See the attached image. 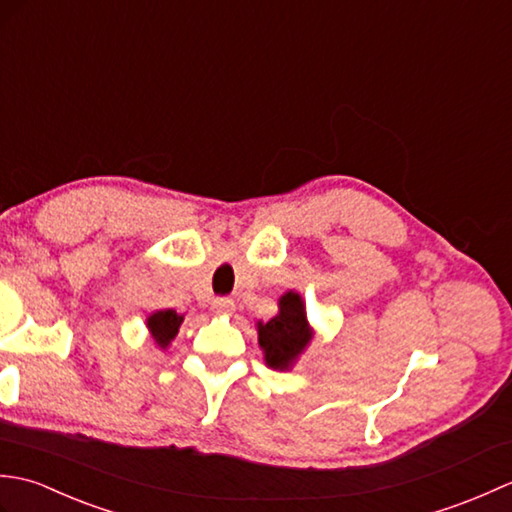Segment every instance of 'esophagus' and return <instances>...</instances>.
I'll return each instance as SVG.
<instances>
[{
    "instance_id": "esophagus-1",
    "label": "esophagus",
    "mask_w": 512,
    "mask_h": 512,
    "mask_svg": "<svg viewBox=\"0 0 512 512\" xmlns=\"http://www.w3.org/2000/svg\"><path fill=\"white\" fill-rule=\"evenodd\" d=\"M213 310L220 314H231L235 310V301L231 297H217L213 301Z\"/></svg>"
}]
</instances>
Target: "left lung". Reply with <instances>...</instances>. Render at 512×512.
Here are the masks:
<instances>
[{
    "label": "left lung",
    "instance_id": "obj_1",
    "mask_svg": "<svg viewBox=\"0 0 512 512\" xmlns=\"http://www.w3.org/2000/svg\"><path fill=\"white\" fill-rule=\"evenodd\" d=\"M259 347L264 361L273 369H290L297 356L312 341V328L299 292L290 290L279 299V314L270 321H257Z\"/></svg>",
    "mask_w": 512,
    "mask_h": 512
}]
</instances>
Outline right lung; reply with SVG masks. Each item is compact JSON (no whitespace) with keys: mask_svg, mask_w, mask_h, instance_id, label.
I'll return each instance as SVG.
<instances>
[{"mask_svg":"<svg viewBox=\"0 0 512 512\" xmlns=\"http://www.w3.org/2000/svg\"><path fill=\"white\" fill-rule=\"evenodd\" d=\"M184 317L176 310H158L147 319V328L160 347H167L180 330Z\"/></svg>","mask_w":512,"mask_h":512,"instance_id":"obj_1","label":"right lung"}]
</instances>
